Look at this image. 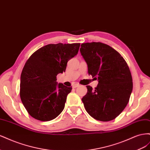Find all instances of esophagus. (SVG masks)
<instances>
[{"mask_svg":"<svg viewBox=\"0 0 150 150\" xmlns=\"http://www.w3.org/2000/svg\"><path fill=\"white\" fill-rule=\"evenodd\" d=\"M79 86V84H73L72 85V88H77V87H78V86Z\"/></svg>","mask_w":150,"mask_h":150,"instance_id":"1","label":"esophagus"}]
</instances>
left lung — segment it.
Wrapping results in <instances>:
<instances>
[{"instance_id":"left-lung-1","label":"left lung","mask_w":150,"mask_h":150,"mask_svg":"<svg viewBox=\"0 0 150 150\" xmlns=\"http://www.w3.org/2000/svg\"><path fill=\"white\" fill-rule=\"evenodd\" d=\"M80 52L88 64V74L96 76L98 84L82 98L88 114L98 121L115 119L128 103L133 90L129 68L121 54L107 44L87 42Z\"/></svg>"}]
</instances>
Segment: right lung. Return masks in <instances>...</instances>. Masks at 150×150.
Instances as JSON below:
<instances>
[{
	"label": "right lung",
	"mask_w": 150,
	"mask_h": 150,
	"mask_svg": "<svg viewBox=\"0 0 150 150\" xmlns=\"http://www.w3.org/2000/svg\"><path fill=\"white\" fill-rule=\"evenodd\" d=\"M79 43L46 45L27 61L21 76L20 97L34 118L48 121L63 111L72 87L57 83L56 76L65 72L67 62L78 52Z\"/></svg>",
	"instance_id": "1"
}]
</instances>
